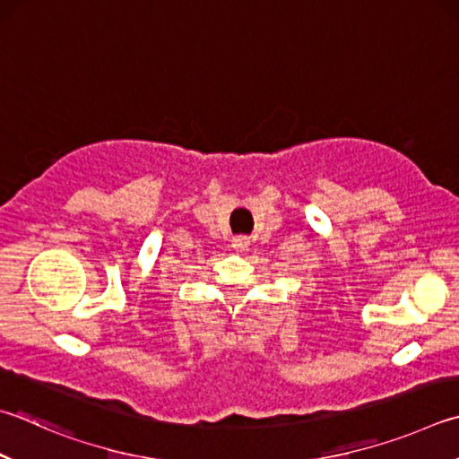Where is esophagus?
<instances>
[{"label": "esophagus", "mask_w": 459, "mask_h": 459, "mask_svg": "<svg viewBox=\"0 0 459 459\" xmlns=\"http://www.w3.org/2000/svg\"><path fill=\"white\" fill-rule=\"evenodd\" d=\"M248 245H251V238L245 235H238L232 238V248H235V251H247Z\"/></svg>", "instance_id": "34e87169"}]
</instances>
